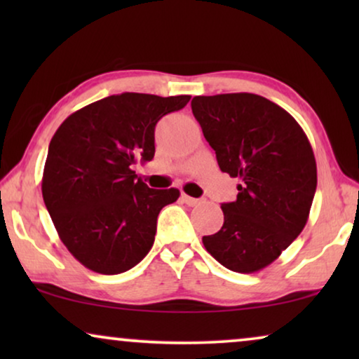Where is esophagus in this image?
Segmentation results:
<instances>
[{"mask_svg": "<svg viewBox=\"0 0 359 359\" xmlns=\"http://www.w3.org/2000/svg\"><path fill=\"white\" fill-rule=\"evenodd\" d=\"M181 198H183V201L188 205H199L201 203H203V201L201 199H196V198H191V196H188V194H183L181 196Z\"/></svg>", "mask_w": 359, "mask_h": 359, "instance_id": "esophagus-1", "label": "esophagus"}]
</instances>
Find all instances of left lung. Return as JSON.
Segmentation results:
<instances>
[{
  "mask_svg": "<svg viewBox=\"0 0 359 359\" xmlns=\"http://www.w3.org/2000/svg\"><path fill=\"white\" fill-rule=\"evenodd\" d=\"M191 109L219 168L240 178L237 201L220 205L224 225L203 237L230 271L271 264L306 227L317 188L311 142L297 121L252 93L196 96Z\"/></svg>",
  "mask_w": 359,
  "mask_h": 359,
  "instance_id": "left-lung-1",
  "label": "left lung"
}]
</instances>
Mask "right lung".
I'll use <instances>...</instances> for the list:
<instances>
[{
	"label": "right lung",
	"instance_id": "1",
	"mask_svg": "<svg viewBox=\"0 0 359 359\" xmlns=\"http://www.w3.org/2000/svg\"><path fill=\"white\" fill-rule=\"evenodd\" d=\"M191 96L122 93L68 116L53 134L42 196L58 237L101 274L134 268L150 252L160 210L180 191L151 189L132 170L155 155V126Z\"/></svg>",
	"mask_w": 359,
	"mask_h": 359
}]
</instances>
